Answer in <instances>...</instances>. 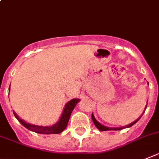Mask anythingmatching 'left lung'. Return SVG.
<instances>
[{"instance_id":"8db88e82","label":"left lung","mask_w":159,"mask_h":159,"mask_svg":"<svg viewBox=\"0 0 159 159\" xmlns=\"http://www.w3.org/2000/svg\"><path fill=\"white\" fill-rule=\"evenodd\" d=\"M146 107H147V106H146ZM140 117V118H141ZM140 118L139 119H137L136 120V121H134L133 123H132V124H130L129 125H127L125 126V127H122V128H108V127H105V126L102 125V124H100V123H98V121H97V119H95V117H94V115L92 114V119H93V121L94 124H95V126L97 127V128H98V129L100 130V131H110V130H121V129H124V128H129V127H131V126L134 125L135 124H136V122L138 121L139 119H140Z\"/></svg>"}]
</instances>
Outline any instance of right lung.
Returning a JSON list of instances; mask_svg holds the SVG:
<instances>
[{"label":"right lung","instance_id":"obj_1","mask_svg":"<svg viewBox=\"0 0 159 159\" xmlns=\"http://www.w3.org/2000/svg\"><path fill=\"white\" fill-rule=\"evenodd\" d=\"M79 102H80L79 99H72L70 102H67L65 108H64V111L62 112V115H61L60 120L57 122V124L51 126V127H42V126H36L27 124V123L24 122L21 119H19L18 115L14 112V115L15 118L18 120V122L22 125L24 126L25 128L29 129L30 131L37 132V133H41V134H58V133L62 132L66 128L69 119L70 117V114H71L72 111L74 110L75 105Z\"/></svg>","mask_w":159,"mask_h":159}]
</instances>
